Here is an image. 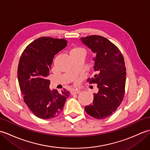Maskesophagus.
I'll return each instance as SVG.
<instances>
[{"instance_id":"1","label":"esophagus","mask_w":150,"mask_h":150,"mask_svg":"<svg viewBox=\"0 0 150 150\" xmlns=\"http://www.w3.org/2000/svg\"><path fill=\"white\" fill-rule=\"evenodd\" d=\"M81 92V91L79 90H73L71 91V93L73 94H78Z\"/></svg>"}]
</instances>
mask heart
<instances>
[{"label":"heart","instance_id":"b5f03b06","mask_svg":"<svg viewBox=\"0 0 150 150\" xmlns=\"http://www.w3.org/2000/svg\"><path fill=\"white\" fill-rule=\"evenodd\" d=\"M81 51H84L82 49L80 48V47H75V48L72 49L70 51V53H74V52H81Z\"/></svg>","mask_w":150,"mask_h":150}]
</instances>
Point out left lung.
<instances>
[{
	"instance_id": "obj_1",
	"label": "left lung",
	"mask_w": 150,
	"mask_h": 150,
	"mask_svg": "<svg viewBox=\"0 0 150 150\" xmlns=\"http://www.w3.org/2000/svg\"><path fill=\"white\" fill-rule=\"evenodd\" d=\"M81 40L95 54L93 60L96 74L88 81L97 84L98 89L93 95V103L84 109L95 119H105L117 110L123 100L126 75L124 57L106 38L90 35L81 38Z\"/></svg>"
}]
</instances>
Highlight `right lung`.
<instances>
[{"mask_svg": "<svg viewBox=\"0 0 150 150\" xmlns=\"http://www.w3.org/2000/svg\"><path fill=\"white\" fill-rule=\"evenodd\" d=\"M67 45L65 39L42 37L24 50L18 66V81L24 100L35 115L49 119L62 112L70 93L50 90L48 79L53 59Z\"/></svg>", "mask_w": 150, "mask_h": 150, "instance_id": "1", "label": "right lung"}]
</instances>
